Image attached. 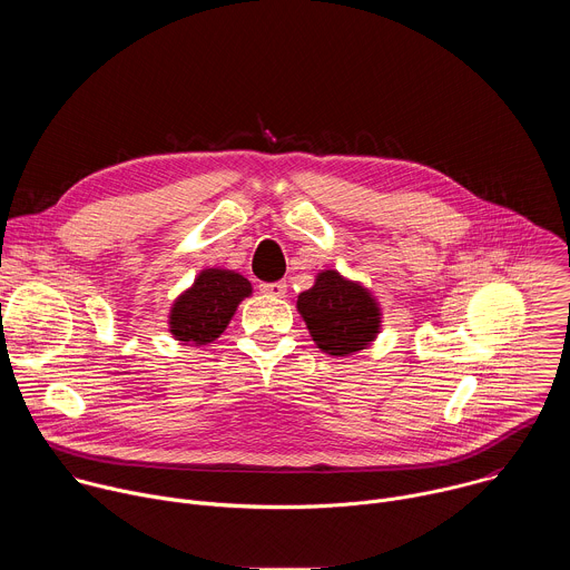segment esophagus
I'll use <instances>...</instances> for the list:
<instances>
[{"label":"esophagus","mask_w":570,"mask_h":570,"mask_svg":"<svg viewBox=\"0 0 570 570\" xmlns=\"http://www.w3.org/2000/svg\"><path fill=\"white\" fill-rule=\"evenodd\" d=\"M259 291L273 297H282L286 293V284L284 282H271V284H259Z\"/></svg>","instance_id":"esophagus-1"}]
</instances>
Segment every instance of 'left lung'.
Instances as JSON below:
<instances>
[{"instance_id": "left-lung-1", "label": "left lung", "mask_w": 570, "mask_h": 570, "mask_svg": "<svg viewBox=\"0 0 570 570\" xmlns=\"http://www.w3.org/2000/svg\"><path fill=\"white\" fill-rule=\"evenodd\" d=\"M297 308L315 345L332 356L354 354L379 334L376 302L336 271L320 273L313 288L299 293Z\"/></svg>"}]
</instances>
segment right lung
I'll list each match as a JSON object with an SVG mask.
<instances>
[{
    "label": "right lung",
    "instance_id": "1",
    "mask_svg": "<svg viewBox=\"0 0 570 570\" xmlns=\"http://www.w3.org/2000/svg\"><path fill=\"white\" fill-rule=\"evenodd\" d=\"M253 293L250 282L232 271H203L171 311V334L196 347L216 341L232 320L236 304Z\"/></svg>",
    "mask_w": 570,
    "mask_h": 570
}]
</instances>
